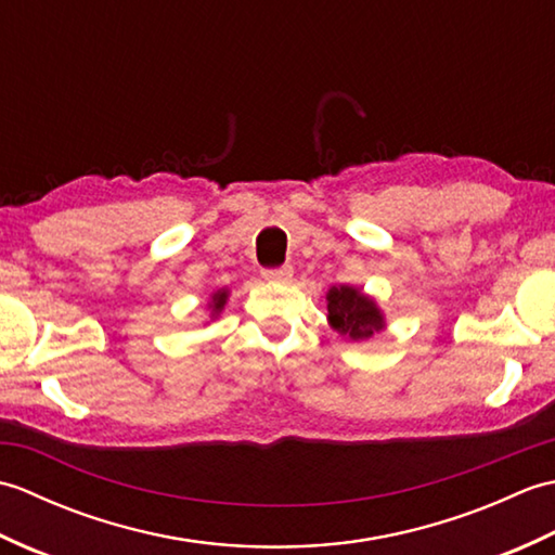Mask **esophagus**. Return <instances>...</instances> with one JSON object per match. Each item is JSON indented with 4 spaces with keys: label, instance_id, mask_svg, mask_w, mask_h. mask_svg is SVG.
Segmentation results:
<instances>
[{
    "label": "esophagus",
    "instance_id": "obj_1",
    "mask_svg": "<svg viewBox=\"0 0 555 555\" xmlns=\"http://www.w3.org/2000/svg\"><path fill=\"white\" fill-rule=\"evenodd\" d=\"M262 276H264L267 281H276V284H288V281L293 279V267H291V264H284V267L264 269Z\"/></svg>",
    "mask_w": 555,
    "mask_h": 555
}]
</instances>
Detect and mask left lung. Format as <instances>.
Segmentation results:
<instances>
[{
	"mask_svg": "<svg viewBox=\"0 0 555 555\" xmlns=\"http://www.w3.org/2000/svg\"><path fill=\"white\" fill-rule=\"evenodd\" d=\"M328 324L352 340L370 338L386 326L376 302L356 286H332L326 293Z\"/></svg>",
	"mask_w": 555,
	"mask_h": 555,
	"instance_id": "8db88e82",
	"label": "left lung"
}]
</instances>
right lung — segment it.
Masks as SVG:
<instances>
[{
	"mask_svg": "<svg viewBox=\"0 0 555 555\" xmlns=\"http://www.w3.org/2000/svg\"><path fill=\"white\" fill-rule=\"evenodd\" d=\"M227 300H229V291L227 288H221V291L215 293V296H211V300H209L211 317H219V312L223 310V305H227Z\"/></svg>",
	"mask_w": 555,
	"mask_h": 555,
	"instance_id": "right-lung-1",
	"label": "right lung"
}]
</instances>
